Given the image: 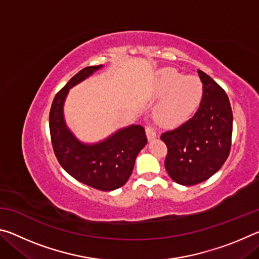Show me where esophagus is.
Returning <instances> with one entry per match:
<instances>
[{
	"label": "esophagus",
	"instance_id": "obj_1",
	"mask_svg": "<svg viewBox=\"0 0 259 259\" xmlns=\"http://www.w3.org/2000/svg\"><path fill=\"white\" fill-rule=\"evenodd\" d=\"M146 136H147V139H148V140H153V139L156 138L155 130L153 129L151 125H147V126H146Z\"/></svg>",
	"mask_w": 259,
	"mask_h": 259
}]
</instances>
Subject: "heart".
Instances as JSON below:
<instances>
[{
    "mask_svg": "<svg viewBox=\"0 0 259 259\" xmlns=\"http://www.w3.org/2000/svg\"><path fill=\"white\" fill-rule=\"evenodd\" d=\"M154 95L162 97L155 111L161 125L181 124L191 115L202 97V83L194 75L183 76L172 68L159 72L154 82Z\"/></svg>",
    "mask_w": 259,
    "mask_h": 259,
    "instance_id": "heart-1",
    "label": "heart"
}]
</instances>
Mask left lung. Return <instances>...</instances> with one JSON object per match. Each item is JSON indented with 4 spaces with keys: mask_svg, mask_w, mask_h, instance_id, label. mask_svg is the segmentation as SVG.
<instances>
[{
    "mask_svg": "<svg viewBox=\"0 0 259 259\" xmlns=\"http://www.w3.org/2000/svg\"><path fill=\"white\" fill-rule=\"evenodd\" d=\"M198 73L203 84L198 111L181 126L161 135L168 147L166 172L185 186L196 185L216 174L231 150L233 114L229 97L209 75Z\"/></svg>",
    "mask_w": 259,
    "mask_h": 259,
    "instance_id": "obj_1",
    "label": "left lung"
}]
</instances>
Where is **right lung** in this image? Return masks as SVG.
<instances>
[{
	"label": "right lung",
	"mask_w": 259,
	"mask_h": 259,
	"mask_svg": "<svg viewBox=\"0 0 259 259\" xmlns=\"http://www.w3.org/2000/svg\"><path fill=\"white\" fill-rule=\"evenodd\" d=\"M103 65L83 68L55 96L49 115L52 147L57 160L76 181L99 191L116 190L128 182L138 153L146 145L145 129L131 124L119 129L102 142L88 144L68 128L64 104L69 89L99 71Z\"/></svg>",
	"instance_id": "right-lung-1"
}]
</instances>
